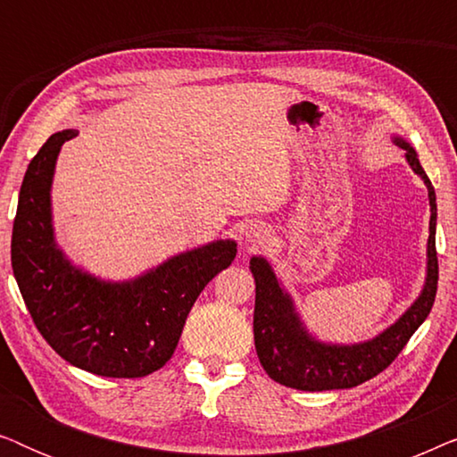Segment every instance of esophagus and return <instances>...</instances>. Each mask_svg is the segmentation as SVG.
Segmentation results:
<instances>
[{"label":"esophagus","mask_w":457,"mask_h":457,"mask_svg":"<svg viewBox=\"0 0 457 457\" xmlns=\"http://www.w3.org/2000/svg\"><path fill=\"white\" fill-rule=\"evenodd\" d=\"M247 239L252 243H258V245H262V243H264V235L258 233V230H253V233L247 235Z\"/></svg>","instance_id":"obj_1"}]
</instances>
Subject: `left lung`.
I'll use <instances>...</instances> for the list:
<instances>
[{
    "mask_svg": "<svg viewBox=\"0 0 457 457\" xmlns=\"http://www.w3.org/2000/svg\"><path fill=\"white\" fill-rule=\"evenodd\" d=\"M395 143L405 149V160L410 162L411 170L424 180L430 199L428 266L420 297L395 324H391L372 341L358 345H328L316 341L303 328L291 297L278 285L270 264L264 258H252L249 268L255 278V352L268 377L280 385L299 391H330L352 389L366 383L402 353L410 337L430 314L436 295V280H439V260L435 247L436 197L414 147L399 137H395Z\"/></svg>",
    "mask_w": 457,
    "mask_h": 457,
    "instance_id": "8db88e82",
    "label": "left lung"
}]
</instances>
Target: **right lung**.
<instances>
[{
	"instance_id": "1",
	"label": "right lung",
	"mask_w": 457,
	"mask_h": 457,
	"mask_svg": "<svg viewBox=\"0 0 457 457\" xmlns=\"http://www.w3.org/2000/svg\"><path fill=\"white\" fill-rule=\"evenodd\" d=\"M68 129L30 160L12 230V270L35 327L72 366L110 378H139L172 358L204 287L230 266L235 241L174 255L127 283H105L64 258L54 241L52 179Z\"/></svg>"
}]
</instances>
